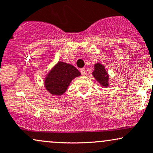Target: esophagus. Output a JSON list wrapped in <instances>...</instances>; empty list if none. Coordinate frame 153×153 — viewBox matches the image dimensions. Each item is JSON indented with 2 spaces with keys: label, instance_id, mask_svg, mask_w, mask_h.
<instances>
[{
  "label": "esophagus",
  "instance_id": "1",
  "mask_svg": "<svg viewBox=\"0 0 153 153\" xmlns=\"http://www.w3.org/2000/svg\"><path fill=\"white\" fill-rule=\"evenodd\" d=\"M80 73H81L82 75H85V68H82V69L80 70Z\"/></svg>",
  "mask_w": 153,
  "mask_h": 153
}]
</instances>
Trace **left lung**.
Instances as JSON below:
<instances>
[{"instance_id": "left-lung-1", "label": "left lung", "mask_w": 153, "mask_h": 153, "mask_svg": "<svg viewBox=\"0 0 153 153\" xmlns=\"http://www.w3.org/2000/svg\"><path fill=\"white\" fill-rule=\"evenodd\" d=\"M93 76L95 79L101 84L103 88H106L108 86V80H109V76L107 73L106 70L103 65L98 62L94 65V71L92 73Z\"/></svg>"}]
</instances>
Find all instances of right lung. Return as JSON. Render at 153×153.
<instances>
[{"mask_svg":"<svg viewBox=\"0 0 153 153\" xmlns=\"http://www.w3.org/2000/svg\"><path fill=\"white\" fill-rule=\"evenodd\" d=\"M78 69L71 64L59 61L47 73L45 78V87L53 96H61L68 89L73 79L80 76Z\"/></svg>","mask_w":153,"mask_h":153,"instance_id":"right-lung-1","label":"right lung"}]
</instances>
